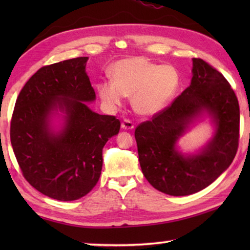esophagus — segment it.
<instances>
[{"label": "esophagus", "instance_id": "obj_1", "mask_svg": "<svg viewBox=\"0 0 250 250\" xmlns=\"http://www.w3.org/2000/svg\"><path fill=\"white\" fill-rule=\"evenodd\" d=\"M121 128L125 130H131L134 128V124L130 119H125L121 124Z\"/></svg>", "mask_w": 250, "mask_h": 250}]
</instances>
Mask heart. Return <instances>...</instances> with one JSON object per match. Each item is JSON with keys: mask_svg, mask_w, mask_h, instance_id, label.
Masks as SVG:
<instances>
[{"mask_svg": "<svg viewBox=\"0 0 250 250\" xmlns=\"http://www.w3.org/2000/svg\"><path fill=\"white\" fill-rule=\"evenodd\" d=\"M180 84V75L173 66H161L146 58H129L113 67V79L98 83V94L110 110L132 96L135 111L154 115L167 107Z\"/></svg>", "mask_w": 250, "mask_h": 250, "instance_id": "obj_1", "label": "heart"}]
</instances>
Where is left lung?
<instances>
[{
  "label": "left lung",
  "mask_w": 250,
  "mask_h": 250,
  "mask_svg": "<svg viewBox=\"0 0 250 250\" xmlns=\"http://www.w3.org/2000/svg\"><path fill=\"white\" fill-rule=\"evenodd\" d=\"M191 84L167 108L134 131L143 175L158 191L184 196L202 191L234 160L239 142V104L227 79L201 58H193ZM202 111L213 117L217 131L201 154L184 157L176 141Z\"/></svg>",
  "instance_id": "obj_1"
}]
</instances>
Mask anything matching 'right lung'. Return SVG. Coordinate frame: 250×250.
Segmentation results:
<instances>
[{"mask_svg": "<svg viewBox=\"0 0 250 250\" xmlns=\"http://www.w3.org/2000/svg\"><path fill=\"white\" fill-rule=\"evenodd\" d=\"M87 59L40 68L21 90L11 119L12 147L25 180L58 201L78 200L95 188L104 146L120 130L115 116L99 115L83 103L96 98L86 74ZM57 106L65 111L66 125L54 135L48 117Z\"/></svg>", "mask_w": 250, "mask_h": 250, "instance_id": "right-lung-1", "label": "right lung"}]
</instances>
